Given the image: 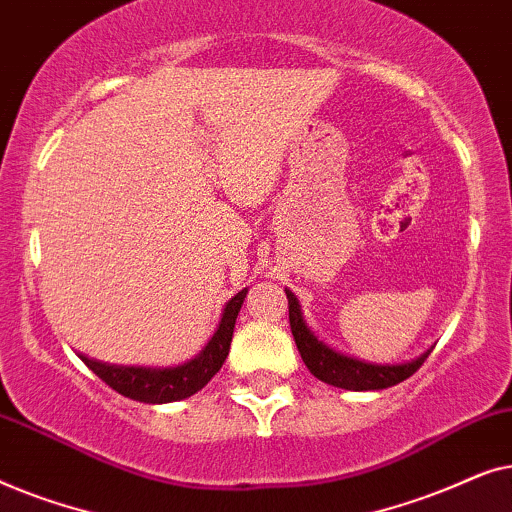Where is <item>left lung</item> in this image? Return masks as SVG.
<instances>
[{
    "label": "left lung",
    "mask_w": 512,
    "mask_h": 512,
    "mask_svg": "<svg viewBox=\"0 0 512 512\" xmlns=\"http://www.w3.org/2000/svg\"><path fill=\"white\" fill-rule=\"evenodd\" d=\"M286 298H289V324L293 340L300 356H303L305 366L317 380L331 384V387L347 389V391H380L394 384L408 380L415 370L426 361V356L431 354V349H426L424 354H419L417 359L403 361V363H373L359 356L345 354L340 349L326 345L319 335L307 326L300 310L298 298L293 296L291 289H284Z\"/></svg>",
    "instance_id": "obj_1"
}]
</instances>
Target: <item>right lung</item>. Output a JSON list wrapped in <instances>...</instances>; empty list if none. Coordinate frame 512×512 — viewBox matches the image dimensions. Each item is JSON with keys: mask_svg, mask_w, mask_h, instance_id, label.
<instances>
[{"mask_svg": "<svg viewBox=\"0 0 512 512\" xmlns=\"http://www.w3.org/2000/svg\"><path fill=\"white\" fill-rule=\"evenodd\" d=\"M249 289H242L228 300L223 307L221 321L216 331L200 354L188 359L179 366H118V363H107L90 359V356L79 352V359L107 382L111 389L118 391L121 396H128L139 403H174L184 401V398L198 394L212 377L219 373L223 361L230 352V342H233L235 319L237 312L247 298Z\"/></svg>", "mask_w": 512, "mask_h": 512, "instance_id": "obj_1", "label": "right lung"}]
</instances>
